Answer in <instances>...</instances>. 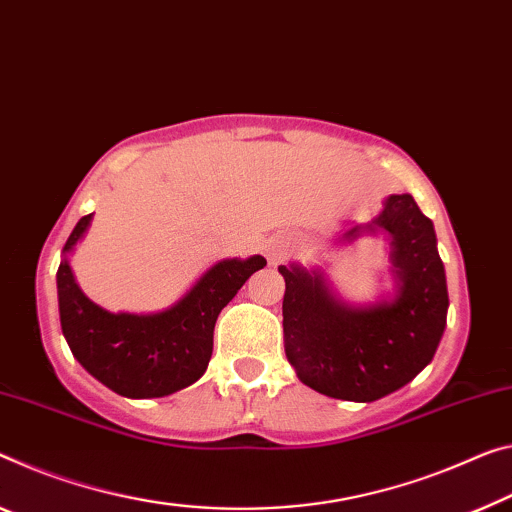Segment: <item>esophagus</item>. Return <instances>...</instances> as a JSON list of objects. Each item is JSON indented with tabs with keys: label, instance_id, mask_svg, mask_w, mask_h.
<instances>
[{
	"label": "esophagus",
	"instance_id": "1",
	"mask_svg": "<svg viewBox=\"0 0 512 512\" xmlns=\"http://www.w3.org/2000/svg\"><path fill=\"white\" fill-rule=\"evenodd\" d=\"M283 251H286V247H272V251H270L272 261H279V258L283 256Z\"/></svg>",
	"mask_w": 512,
	"mask_h": 512
}]
</instances>
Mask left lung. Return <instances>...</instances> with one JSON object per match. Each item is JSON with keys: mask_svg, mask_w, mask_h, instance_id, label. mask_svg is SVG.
Instances as JSON below:
<instances>
[{"mask_svg": "<svg viewBox=\"0 0 512 512\" xmlns=\"http://www.w3.org/2000/svg\"><path fill=\"white\" fill-rule=\"evenodd\" d=\"M368 229L391 235L400 281L393 302L355 309L329 293L320 274L281 265L283 334L297 377L329 398L371 403L426 368L446 327L448 290L432 222L412 194H393ZM361 229L345 233L355 238Z\"/></svg>", "mask_w": 512, "mask_h": 512, "instance_id": "left-lung-1", "label": "left lung"}]
</instances>
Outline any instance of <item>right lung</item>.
Returning <instances> with one entry per match:
<instances>
[{
	"mask_svg": "<svg viewBox=\"0 0 512 512\" xmlns=\"http://www.w3.org/2000/svg\"><path fill=\"white\" fill-rule=\"evenodd\" d=\"M84 215L68 235L64 254L89 229ZM267 261L212 265L183 300L153 316L109 313L86 297L64 258L57 272L61 329L75 359L105 387L125 398H162L190 387L206 373L219 311Z\"/></svg>",
	"mask_w": 512,
	"mask_h": 512,
	"instance_id": "obj_1",
	"label": "right lung"
}]
</instances>
